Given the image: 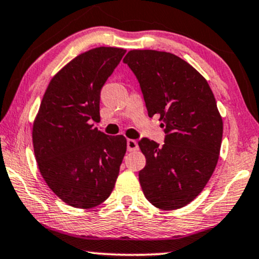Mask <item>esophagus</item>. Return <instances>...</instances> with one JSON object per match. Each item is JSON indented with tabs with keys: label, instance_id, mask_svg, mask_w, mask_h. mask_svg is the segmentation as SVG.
Returning <instances> with one entry per match:
<instances>
[{
	"label": "esophagus",
	"instance_id": "esophagus-1",
	"mask_svg": "<svg viewBox=\"0 0 259 259\" xmlns=\"http://www.w3.org/2000/svg\"><path fill=\"white\" fill-rule=\"evenodd\" d=\"M126 147H127V150H129V152H134V150L139 149V145H137V142L135 140H127Z\"/></svg>",
	"mask_w": 259,
	"mask_h": 259
}]
</instances>
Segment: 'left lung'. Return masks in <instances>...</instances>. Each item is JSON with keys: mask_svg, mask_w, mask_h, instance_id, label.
<instances>
[{"mask_svg": "<svg viewBox=\"0 0 259 259\" xmlns=\"http://www.w3.org/2000/svg\"><path fill=\"white\" fill-rule=\"evenodd\" d=\"M123 62L139 80L148 116L158 114L166 133L161 147L139 142L143 194L162 210L184 207L207 185L220 155L224 123L214 94L191 64L169 52L130 50Z\"/></svg>", "mask_w": 259, "mask_h": 259, "instance_id": "left-lung-1", "label": "left lung"}]
</instances>
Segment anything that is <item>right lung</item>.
I'll use <instances>...</instances> for the list:
<instances>
[{"mask_svg": "<svg viewBox=\"0 0 259 259\" xmlns=\"http://www.w3.org/2000/svg\"><path fill=\"white\" fill-rule=\"evenodd\" d=\"M122 48L99 47L73 58L51 78L32 127L34 156L49 188L74 208L109 197L126 152L123 135L93 127L100 91L122 60Z\"/></svg>", "mask_w": 259, "mask_h": 259, "instance_id": "1", "label": "right lung"}]
</instances>
